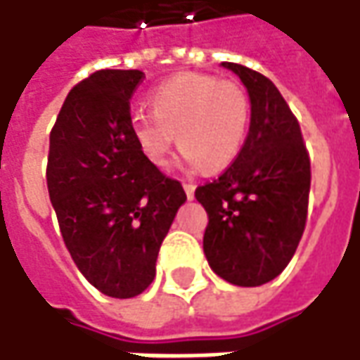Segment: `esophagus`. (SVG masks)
<instances>
[{
  "label": "esophagus",
  "mask_w": 360,
  "mask_h": 360,
  "mask_svg": "<svg viewBox=\"0 0 360 360\" xmlns=\"http://www.w3.org/2000/svg\"><path fill=\"white\" fill-rule=\"evenodd\" d=\"M194 190H196V184H192V182H184V192L188 200H192L194 198Z\"/></svg>",
  "instance_id": "esophagus-1"
}]
</instances>
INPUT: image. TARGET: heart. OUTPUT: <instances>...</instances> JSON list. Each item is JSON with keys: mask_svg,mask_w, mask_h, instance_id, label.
<instances>
[{"mask_svg": "<svg viewBox=\"0 0 360 360\" xmlns=\"http://www.w3.org/2000/svg\"><path fill=\"white\" fill-rule=\"evenodd\" d=\"M148 105L153 117H132L130 134L156 168L170 164L178 141L188 162L221 170L238 158L248 139L252 105L236 81L202 73L174 75L152 91Z\"/></svg>", "mask_w": 360, "mask_h": 360, "instance_id": "heart-1", "label": "heart"}]
</instances>
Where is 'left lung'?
<instances>
[{"mask_svg":"<svg viewBox=\"0 0 360 360\" xmlns=\"http://www.w3.org/2000/svg\"><path fill=\"white\" fill-rule=\"evenodd\" d=\"M221 65L245 84L252 120L238 158L196 188L208 214L204 253L221 279L257 287L276 279L297 250L307 224L311 160L297 118L276 84L238 63Z\"/></svg>","mask_w":360,"mask_h":360,"instance_id":"1","label":"left lung"}]
</instances>
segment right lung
<instances>
[{
  "mask_svg": "<svg viewBox=\"0 0 360 360\" xmlns=\"http://www.w3.org/2000/svg\"><path fill=\"white\" fill-rule=\"evenodd\" d=\"M139 69H101L71 89L49 134L47 188L79 271L108 297L141 295L178 208L182 184L152 166L130 134Z\"/></svg>",
  "mask_w": 360,
  "mask_h": 360,
  "instance_id": "add662e5",
  "label": "right lung"
}]
</instances>
